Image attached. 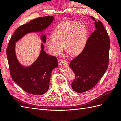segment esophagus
<instances>
[{
  "label": "esophagus",
  "mask_w": 121,
  "mask_h": 121,
  "mask_svg": "<svg viewBox=\"0 0 121 121\" xmlns=\"http://www.w3.org/2000/svg\"><path fill=\"white\" fill-rule=\"evenodd\" d=\"M60 65H65V66H68V64L67 62L65 61H61L60 63Z\"/></svg>",
  "instance_id": "1"
}]
</instances>
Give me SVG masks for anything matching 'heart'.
<instances>
[{"label":"heart","mask_w":121,"mask_h":121,"mask_svg":"<svg viewBox=\"0 0 121 121\" xmlns=\"http://www.w3.org/2000/svg\"><path fill=\"white\" fill-rule=\"evenodd\" d=\"M53 37L46 40V45L53 56H57L63 50L75 56L81 52L85 45L87 30L83 24L76 21H67L54 29Z\"/></svg>","instance_id":"1"}]
</instances>
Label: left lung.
Listing matches in <instances>:
<instances>
[{
    "label": "left lung",
    "instance_id": "left-lung-1",
    "mask_svg": "<svg viewBox=\"0 0 121 121\" xmlns=\"http://www.w3.org/2000/svg\"><path fill=\"white\" fill-rule=\"evenodd\" d=\"M90 17L94 21L95 30L88 39L83 52L69 64L76 77L72 88L78 93L95 86L108 65L110 42L108 33L100 21Z\"/></svg>",
    "mask_w": 121,
    "mask_h": 121
}]
</instances>
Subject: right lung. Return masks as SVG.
I'll use <instances>...</instances> for the list:
<instances>
[{
    "instance_id": "obj_1",
    "label": "right lung",
    "mask_w": 121,
    "mask_h": 121,
    "mask_svg": "<svg viewBox=\"0 0 121 121\" xmlns=\"http://www.w3.org/2000/svg\"><path fill=\"white\" fill-rule=\"evenodd\" d=\"M53 16L40 17L21 26L11 37L6 49L9 70L12 79L26 92L34 95H42L48 90L51 74L58 67L57 58L47 54L44 46L41 44V51L37 59L30 65L25 66L18 60L16 53V43L31 33H40V39L46 42L44 33L54 20Z\"/></svg>"
}]
</instances>
